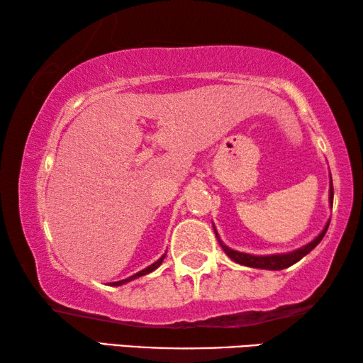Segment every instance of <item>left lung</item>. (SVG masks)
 Returning <instances> with one entry per match:
<instances>
[{
    "mask_svg": "<svg viewBox=\"0 0 363 363\" xmlns=\"http://www.w3.org/2000/svg\"><path fill=\"white\" fill-rule=\"evenodd\" d=\"M330 203L333 206V182H330ZM328 225L330 223H327L325 225V229L320 232V235H318L315 240H312L311 243L304 245L303 248L299 250H294L291 253H285V255H270V256H253V255H247V253H240V251H235V250H230L229 247H225L220 240L219 235H218V230L214 229V233H216V238L220 245V248L224 250V253L230 257L232 261H235L238 264H242V266H248V267H255V269H269V270H281V269H286L293 266L294 262H298L299 259H303V257L311 253L312 250H314L318 243L322 242V238L325 237V233L328 230Z\"/></svg>",
    "mask_w": 363,
    "mask_h": 363,
    "instance_id": "8db88e82",
    "label": "left lung"
}]
</instances>
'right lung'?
<instances>
[{
	"mask_svg": "<svg viewBox=\"0 0 363 363\" xmlns=\"http://www.w3.org/2000/svg\"><path fill=\"white\" fill-rule=\"evenodd\" d=\"M164 256L167 255H163L162 257H160V259L157 261V262H153V264H150L149 267H145L144 270H140V272H138V274H134V275H131V277H128V279H125V280H120V281H113V284H110V285H113V286H120V285H123V284H128V281H131V280H134V279H138V277H143V275H145V274H150L152 270H155L160 264L163 262V259H164Z\"/></svg>",
	"mask_w": 363,
	"mask_h": 363,
	"instance_id": "obj_1",
	"label": "right lung"
}]
</instances>
